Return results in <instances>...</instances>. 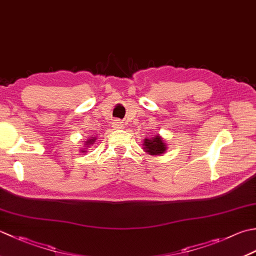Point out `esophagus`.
I'll return each mask as SVG.
<instances>
[{
  "label": "esophagus",
  "instance_id": "esophagus-1",
  "mask_svg": "<svg viewBox=\"0 0 256 256\" xmlns=\"http://www.w3.org/2000/svg\"><path fill=\"white\" fill-rule=\"evenodd\" d=\"M114 126L115 128H122V122L120 121V120H115V122H114Z\"/></svg>",
  "mask_w": 256,
  "mask_h": 256
}]
</instances>
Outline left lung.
Here are the masks:
<instances>
[{"mask_svg": "<svg viewBox=\"0 0 256 256\" xmlns=\"http://www.w3.org/2000/svg\"><path fill=\"white\" fill-rule=\"evenodd\" d=\"M145 151L151 155H160L166 151V145L163 142V138L156 135L153 138H145L144 140Z\"/></svg>", "mask_w": 256, "mask_h": 256, "instance_id": "obj_1", "label": "left lung"}]
</instances>
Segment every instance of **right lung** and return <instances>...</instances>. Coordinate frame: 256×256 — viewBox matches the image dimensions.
<instances>
[{"instance_id":"right-lung-1","label":"right lung","mask_w":256,"mask_h":256,"mask_svg":"<svg viewBox=\"0 0 256 256\" xmlns=\"http://www.w3.org/2000/svg\"><path fill=\"white\" fill-rule=\"evenodd\" d=\"M93 142H95L94 138H91V140H88V141H86V144H85V145H86V146H90V145L93 144ZM82 152H85V151H82Z\"/></svg>"}]
</instances>
